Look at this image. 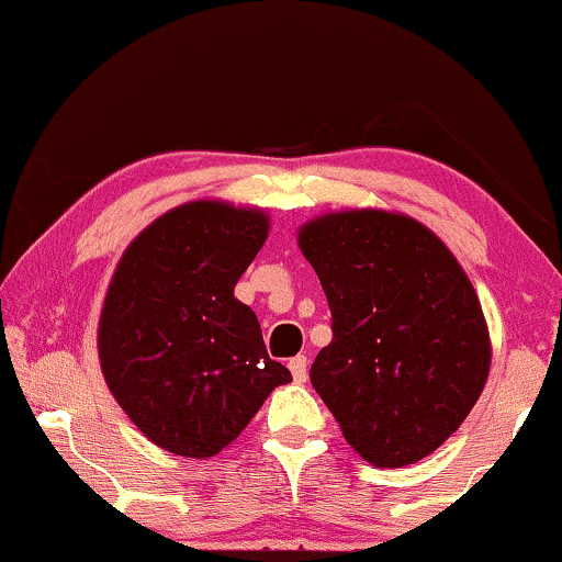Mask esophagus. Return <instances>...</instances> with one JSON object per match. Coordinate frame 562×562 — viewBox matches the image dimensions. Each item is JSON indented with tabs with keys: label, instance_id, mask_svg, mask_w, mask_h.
Segmentation results:
<instances>
[{
	"label": "esophagus",
	"instance_id": "esophagus-1",
	"mask_svg": "<svg viewBox=\"0 0 562 562\" xmlns=\"http://www.w3.org/2000/svg\"><path fill=\"white\" fill-rule=\"evenodd\" d=\"M289 370H292V378L296 383H304V380H307V357L300 355L289 359Z\"/></svg>",
	"mask_w": 562,
	"mask_h": 562
}]
</instances>
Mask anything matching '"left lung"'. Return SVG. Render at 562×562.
Returning a JSON list of instances; mask_svg holds the SVG:
<instances>
[{
  "mask_svg": "<svg viewBox=\"0 0 562 562\" xmlns=\"http://www.w3.org/2000/svg\"><path fill=\"white\" fill-rule=\"evenodd\" d=\"M330 307L310 380L346 442L375 467L432 453L472 412L490 338L472 281L414 218L349 211L300 232Z\"/></svg>",
  "mask_w": 562,
  "mask_h": 562,
  "instance_id": "1",
  "label": "left lung"
}]
</instances>
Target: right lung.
Wrapping results in <instances>:
<instances>
[{
  "label": "right lung",
  "mask_w": 562,
  "mask_h": 562,
  "mask_svg": "<svg viewBox=\"0 0 562 562\" xmlns=\"http://www.w3.org/2000/svg\"><path fill=\"white\" fill-rule=\"evenodd\" d=\"M266 234L260 211L200 200L154 221L122 255L99 325L101 370L164 450L216 456L292 380L234 296Z\"/></svg>",
  "instance_id": "1"
}]
</instances>
